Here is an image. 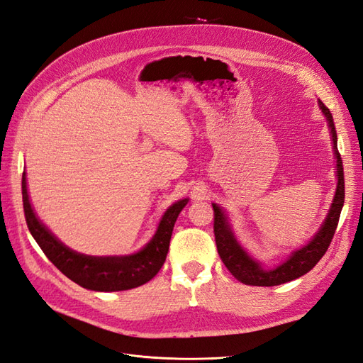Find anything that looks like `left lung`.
<instances>
[{
    "label": "left lung",
    "instance_id": "1",
    "mask_svg": "<svg viewBox=\"0 0 363 363\" xmlns=\"http://www.w3.org/2000/svg\"><path fill=\"white\" fill-rule=\"evenodd\" d=\"M320 107L324 112V115L327 116L328 127L332 130L333 150H335V156L337 159L336 160L337 186H336V195L333 199L330 212H328L323 227L320 228V232L313 236V239L309 244L303 247L301 250H296L295 252H292V256L276 269H271V271L262 269L259 263L250 259L247 252L236 242L224 212L216 204H213V233H215L218 255L224 262L225 268L232 272V276L240 283L251 284V286H277V284L298 279L304 276L306 272H309L316 263L321 260V257L328 250V245L332 242L337 223H339L340 211H342V206H344V199H345L344 164L337 151V136H336L333 116L323 101H320Z\"/></svg>",
    "mask_w": 363,
    "mask_h": 363
}]
</instances>
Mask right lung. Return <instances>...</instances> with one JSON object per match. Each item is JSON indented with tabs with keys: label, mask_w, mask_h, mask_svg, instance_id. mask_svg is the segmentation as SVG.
<instances>
[{
	"label": "right lung",
	"mask_w": 363,
	"mask_h": 363,
	"mask_svg": "<svg viewBox=\"0 0 363 363\" xmlns=\"http://www.w3.org/2000/svg\"><path fill=\"white\" fill-rule=\"evenodd\" d=\"M23 203L27 227L31 236L65 276L82 288L101 292L127 291L150 281L163 267L169 250L172 228L188 200H180L164 212L157 232L144 250L124 257H92L79 255L54 238L45 225L39 223L28 201L26 172L23 174Z\"/></svg>",
	"instance_id": "right-lung-1"
}]
</instances>
